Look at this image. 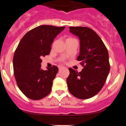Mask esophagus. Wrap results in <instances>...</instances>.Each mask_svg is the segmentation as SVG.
Wrapping results in <instances>:
<instances>
[{
	"label": "esophagus",
	"instance_id": "1",
	"mask_svg": "<svg viewBox=\"0 0 126 126\" xmlns=\"http://www.w3.org/2000/svg\"><path fill=\"white\" fill-rule=\"evenodd\" d=\"M63 68H64V67H63V66H59V70L62 69H63Z\"/></svg>",
	"mask_w": 126,
	"mask_h": 126
}]
</instances>
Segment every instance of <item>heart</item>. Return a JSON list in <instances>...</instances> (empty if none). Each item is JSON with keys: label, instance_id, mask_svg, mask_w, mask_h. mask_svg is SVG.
Returning <instances> with one entry per match:
<instances>
[{"label": "heart", "instance_id": "b5f03b06", "mask_svg": "<svg viewBox=\"0 0 126 126\" xmlns=\"http://www.w3.org/2000/svg\"><path fill=\"white\" fill-rule=\"evenodd\" d=\"M73 39H74V38H67L66 39V41L70 40H73Z\"/></svg>", "mask_w": 126, "mask_h": 126}]
</instances>
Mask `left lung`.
<instances>
[{
	"label": "left lung",
	"instance_id": "1",
	"mask_svg": "<svg viewBox=\"0 0 126 126\" xmlns=\"http://www.w3.org/2000/svg\"><path fill=\"white\" fill-rule=\"evenodd\" d=\"M69 31L80 40V53L77 60L81 61L83 69L79 73L69 69V91L79 99L90 98L96 95L105 83L110 67L109 52L102 39L92 29L71 26Z\"/></svg>",
	"mask_w": 126,
	"mask_h": 126
}]
</instances>
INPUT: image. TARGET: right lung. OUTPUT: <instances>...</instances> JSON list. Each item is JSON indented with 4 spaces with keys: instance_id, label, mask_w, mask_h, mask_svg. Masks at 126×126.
Returning a JSON list of instances; mask_svg holds the SVG:
<instances>
[{
    "instance_id": "right-lung-1",
    "label": "right lung",
    "mask_w": 126,
    "mask_h": 126,
    "mask_svg": "<svg viewBox=\"0 0 126 126\" xmlns=\"http://www.w3.org/2000/svg\"><path fill=\"white\" fill-rule=\"evenodd\" d=\"M51 25L34 28L24 34L14 52L13 69L19 88L26 97L40 100L52 90L58 67L41 69L42 57L48 55L53 39L65 28Z\"/></svg>"
}]
</instances>
